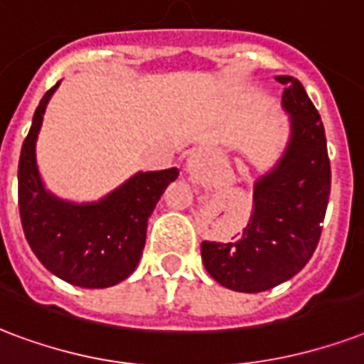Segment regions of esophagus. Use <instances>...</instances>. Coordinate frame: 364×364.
<instances>
[{"instance_id":"esophagus-1","label":"esophagus","mask_w":364,"mask_h":364,"mask_svg":"<svg viewBox=\"0 0 364 364\" xmlns=\"http://www.w3.org/2000/svg\"><path fill=\"white\" fill-rule=\"evenodd\" d=\"M193 158H194V154H191V158H188V162H191V160H193Z\"/></svg>"}]
</instances>
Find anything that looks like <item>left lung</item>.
<instances>
[{"label": "left lung", "instance_id": "left-lung-1", "mask_svg": "<svg viewBox=\"0 0 364 364\" xmlns=\"http://www.w3.org/2000/svg\"><path fill=\"white\" fill-rule=\"evenodd\" d=\"M277 80L290 114L287 151L254 185V212L242 237L200 246L213 281L235 292H265L299 273L317 248L328 206L330 160L321 116L299 80Z\"/></svg>", "mask_w": 364, "mask_h": 364}]
</instances>
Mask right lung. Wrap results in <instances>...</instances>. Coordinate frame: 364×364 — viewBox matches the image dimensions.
I'll list each match as a JSON object with an SVG mask.
<instances>
[{
    "mask_svg": "<svg viewBox=\"0 0 364 364\" xmlns=\"http://www.w3.org/2000/svg\"><path fill=\"white\" fill-rule=\"evenodd\" d=\"M59 82L41 97L18 160L22 229L47 271L82 288L114 287L135 271L143 256L152 210L177 168L139 171L122 187L91 204H74L47 193L36 164V139Z\"/></svg>",
    "mask_w": 364,
    "mask_h": 364,
    "instance_id": "add662e5",
    "label": "right lung"
}]
</instances>
